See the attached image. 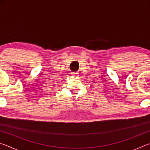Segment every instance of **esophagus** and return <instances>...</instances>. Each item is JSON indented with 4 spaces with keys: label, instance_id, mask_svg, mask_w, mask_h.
<instances>
[{
    "label": "esophagus",
    "instance_id": "esophagus-1",
    "mask_svg": "<svg viewBox=\"0 0 150 150\" xmlns=\"http://www.w3.org/2000/svg\"><path fill=\"white\" fill-rule=\"evenodd\" d=\"M71 75H73V76H75V77H77V76H79V73L77 72L71 73Z\"/></svg>",
    "mask_w": 150,
    "mask_h": 150
}]
</instances>
